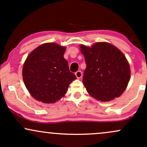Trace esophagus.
Returning <instances> with one entry per match:
<instances>
[{"mask_svg":"<svg viewBox=\"0 0 147 147\" xmlns=\"http://www.w3.org/2000/svg\"><path fill=\"white\" fill-rule=\"evenodd\" d=\"M75 75H76L77 78H78V79L81 78V77H82V71H80V70L77 71V72H75Z\"/></svg>","mask_w":147,"mask_h":147,"instance_id":"1","label":"esophagus"}]
</instances>
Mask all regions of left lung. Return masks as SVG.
Here are the masks:
<instances>
[{"label":"left lung","instance_id":"obj_1","mask_svg":"<svg viewBox=\"0 0 147 147\" xmlns=\"http://www.w3.org/2000/svg\"><path fill=\"white\" fill-rule=\"evenodd\" d=\"M86 67L83 82L86 91L98 100L110 101L126 88L130 65L124 54L113 45L97 42L92 47L81 45Z\"/></svg>","mask_w":147,"mask_h":147}]
</instances>
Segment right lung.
Masks as SVG:
<instances>
[{
  "label": "right lung",
  "mask_w": 147,
  "mask_h": 147,
  "mask_svg": "<svg viewBox=\"0 0 147 147\" xmlns=\"http://www.w3.org/2000/svg\"><path fill=\"white\" fill-rule=\"evenodd\" d=\"M65 51V47L45 43L33 50L24 62V84L37 100L56 102L65 96L70 84L77 79L64 59Z\"/></svg>",
  "instance_id": "add662e5"
}]
</instances>
